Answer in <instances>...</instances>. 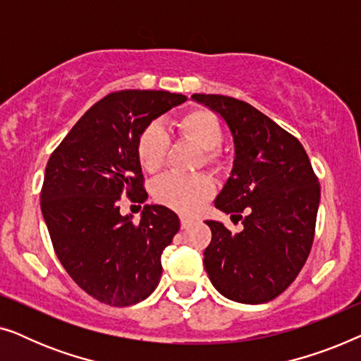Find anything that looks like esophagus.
I'll return each instance as SVG.
<instances>
[{"instance_id":"34e87169","label":"esophagus","mask_w":361,"mask_h":361,"mask_svg":"<svg viewBox=\"0 0 361 361\" xmlns=\"http://www.w3.org/2000/svg\"><path fill=\"white\" fill-rule=\"evenodd\" d=\"M190 225H192L190 219H187V216H180V226H182V228H189Z\"/></svg>"}]
</instances>
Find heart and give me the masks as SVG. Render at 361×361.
I'll return each instance as SVG.
<instances>
[{
	"label": "heart",
	"mask_w": 361,
	"mask_h": 361,
	"mask_svg": "<svg viewBox=\"0 0 361 361\" xmlns=\"http://www.w3.org/2000/svg\"><path fill=\"white\" fill-rule=\"evenodd\" d=\"M177 135L185 137L204 149L205 166L219 167L221 154L219 147L224 142V128L215 113L205 108H194L174 121ZM169 137L159 123H149L140 131L136 140V157L142 171L147 174H157L164 167ZM215 185L209 176L199 174L194 177L164 176L152 187V194L159 204L169 209L195 212L202 204L214 195Z\"/></svg>",
	"instance_id": "heart-1"
}]
</instances>
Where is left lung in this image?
<instances>
[{
	"mask_svg": "<svg viewBox=\"0 0 361 361\" xmlns=\"http://www.w3.org/2000/svg\"><path fill=\"white\" fill-rule=\"evenodd\" d=\"M192 98L220 113L233 135V171L215 207L243 221L240 233L207 221L212 241L204 251L205 271L225 298L269 302L289 288L307 261L319 179L298 137L250 103L205 93Z\"/></svg>",
	"mask_w": 361,
	"mask_h": 361,
	"instance_id": "left-lung-1",
	"label": "left lung"
}]
</instances>
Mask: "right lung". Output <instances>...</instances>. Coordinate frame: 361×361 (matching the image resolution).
<instances>
[{
  "mask_svg": "<svg viewBox=\"0 0 361 361\" xmlns=\"http://www.w3.org/2000/svg\"><path fill=\"white\" fill-rule=\"evenodd\" d=\"M185 100L164 90L113 92L49 157L41 210L54 251L78 288L103 304L133 305L159 284L161 255L179 231V216L146 205L133 224L120 205L121 195L140 204L147 199L135 149L140 131Z\"/></svg>",
  "mask_w": 361,
  "mask_h": 361,
  "instance_id": "obj_1",
  "label": "right lung"
}]
</instances>
